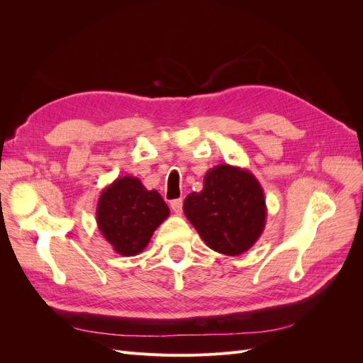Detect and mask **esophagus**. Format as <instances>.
Masks as SVG:
<instances>
[{
    "label": "esophagus",
    "instance_id": "34e87169",
    "mask_svg": "<svg viewBox=\"0 0 363 363\" xmlns=\"http://www.w3.org/2000/svg\"><path fill=\"white\" fill-rule=\"evenodd\" d=\"M171 208L175 215H182L183 211V201L182 200H172L171 201Z\"/></svg>",
    "mask_w": 363,
    "mask_h": 363
}]
</instances>
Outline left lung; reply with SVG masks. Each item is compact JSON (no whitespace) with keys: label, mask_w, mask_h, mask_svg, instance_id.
Segmentation results:
<instances>
[{"label":"left lung","mask_w":363,"mask_h":363,"mask_svg":"<svg viewBox=\"0 0 363 363\" xmlns=\"http://www.w3.org/2000/svg\"><path fill=\"white\" fill-rule=\"evenodd\" d=\"M183 211L207 247L225 256L248 251L267 224L259 180L248 169L228 163L206 172L203 191L186 196Z\"/></svg>","instance_id":"8db88e82"}]
</instances>
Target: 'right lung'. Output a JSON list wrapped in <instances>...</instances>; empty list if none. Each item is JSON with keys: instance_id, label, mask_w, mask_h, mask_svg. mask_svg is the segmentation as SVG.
Returning <instances> with one entry per match:
<instances>
[{"instance_id": "obj_1", "label": "right lung", "mask_w": 363, "mask_h": 363, "mask_svg": "<svg viewBox=\"0 0 363 363\" xmlns=\"http://www.w3.org/2000/svg\"><path fill=\"white\" fill-rule=\"evenodd\" d=\"M169 216V207L157 191H148L131 175L118 177L101 191L96 224L121 256H135L148 245L155 230Z\"/></svg>"}]
</instances>
